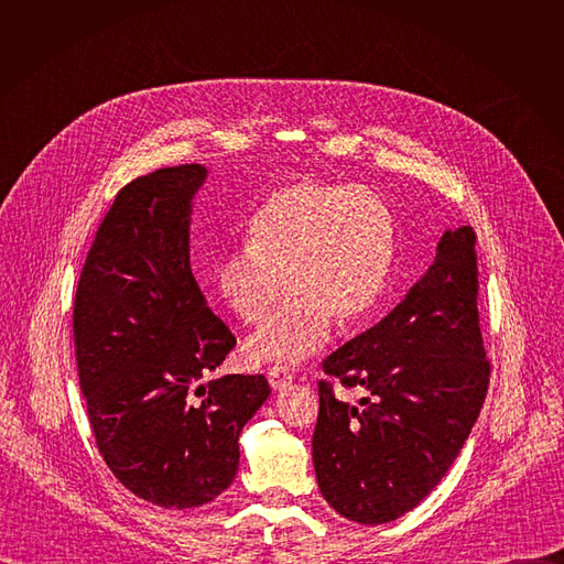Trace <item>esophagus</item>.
<instances>
[{"mask_svg": "<svg viewBox=\"0 0 564 564\" xmlns=\"http://www.w3.org/2000/svg\"><path fill=\"white\" fill-rule=\"evenodd\" d=\"M268 379H270V386L274 390H283V388H288L292 383V372L285 370L283 366H272L268 370Z\"/></svg>", "mask_w": 564, "mask_h": 564, "instance_id": "obj_1", "label": "esophagus"}]
</instances>
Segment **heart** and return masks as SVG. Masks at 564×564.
I'll list each match as a JSON object with an SVG mask.
<instances>
[{
	"label": "heart",
	"instance_id": "obj_1",
	"mask_svg": "<svg viewBox=\"0 0 564 564\" xmlns=\"http://www.w3.org/2000/svg\"><path fill=\"white\" fill-rule=\"evenodd\" d=\"M394 252V218L366 187L299 181L274 192L248 227V246L214 270L216 290L248 326H259L285 290L281 310L248 341L252 361H301L352 328L377 303Z\"/></svg>",
	"mask_w": 564,
	"mask_h": 564
}]
</instances>
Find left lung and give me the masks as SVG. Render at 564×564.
<instances>
[{"label": "left lung", "instance_id": "1", "mask_svg": "<svg viewBox=\"0 0 564 564\" xmlns=\"http://www.w3.org/2000/svg\"><path fill=\"white\" fill-rule=\"evenodd\" d=\"M477 290L475 231L448 229L406 299L324 361L328 377L364 390L348 404L318 381L312 462L321 496L344 518L397 520L459 455L491 377Z\"/></svg>", "mask_w": 564, "mask_h": 564}]
</instances>
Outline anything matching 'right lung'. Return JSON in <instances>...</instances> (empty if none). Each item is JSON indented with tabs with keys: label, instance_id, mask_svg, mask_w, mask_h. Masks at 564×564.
Wrapping results in <instances>:
<instances>
[{
	"label": "right lung",
	"instance_id": "right-lung-1",
	"mask_svg": "<svg viewBox=\"0 0 564 564\" xmlns=\"http://www.w3.org/2000/svg\"><path fill=\"white\" fill-rule=\"evenodd\" d=\"M203 165L127 183L79 272L73 341L89 424L111 473L138 498L192 509L238 470V435L270 394L265 375L205 381L236 346L189 265Z\"/></svg>",
	"mask_w": 564,
	"mask_h": 564
}]
</instances>
